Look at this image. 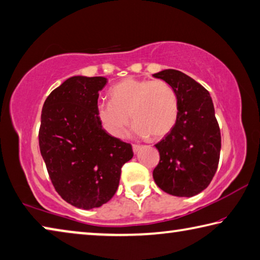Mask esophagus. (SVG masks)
<instances>
[{
    "label": "esophagus",
    "instance_id": "1",
    "mask_svg": "<svg viewBox=\"0 0 260 260\" xmlns=\"http://www.w3.org/2000/svg\"><path fill=\"white\" fill-rule=\"evenodd\" d=\"M133 150H134V153H137L140 150V145H137V144H134Z\"/></svg>",
    "mask_w": 260,
    "mask_h": 260
}]
</instances>
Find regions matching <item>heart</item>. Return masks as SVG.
I'll return each instance as SVG.
<instances>
[{"label": "heart", "mask_w": 260, "mask_h": 260, "mask_svg": "<svg viewBox=\"0 0 260 260\" xmlns=\"http://www.w3.org/2000/svg\"><path fill=\"white\" fill-rule=\"evenodd\" d=\"M109 102H100L95 116L106 133L122 137L131 120L139 137L160 139L175 126L178 118V98L172 85L164 80L125 78L108 91Z\"/></svg>", "instance_id": "obj_1"}]
</instances>
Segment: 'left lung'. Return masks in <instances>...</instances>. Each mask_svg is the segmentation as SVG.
<instances>
[{"label": "left lung", "instance_id": "left-lung-1", "mask_svg": "<svg viewBox=\"0 0 260 260\" xmlns=\"http://www.w3.org/2000/svg\"><path fill=\"white\" fill-rule=\"evenodd\" d=\"M153 76L172 85L180 105L175 126L155 145L160 160L153 178L165 192L192 197L207 188L219 165L221 134L213 102L205 87L181 71Z\"/></svg>", "mask_w": 260, "mask_h": 260}]
</instances>
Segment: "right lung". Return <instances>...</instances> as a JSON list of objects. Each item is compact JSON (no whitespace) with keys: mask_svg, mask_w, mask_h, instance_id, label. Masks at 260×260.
<instances>
[{"mask_svg":"<svg viewBox=\"0 0 260 260\" xmlns=\"http://www.w3.org/2000/svg\"><path fill=\"white\" fill-rule=\"evenodd\" d=\"M105 77L75 76L47 98L39 146L56 192L72 206L91 210L112 199L122 166L134 156L129 143L102 129L95 116Z\"/></svg>","mask_w":260,"mask_h":260,"instance_id":"1","label":"right lung"}]
</instances>
